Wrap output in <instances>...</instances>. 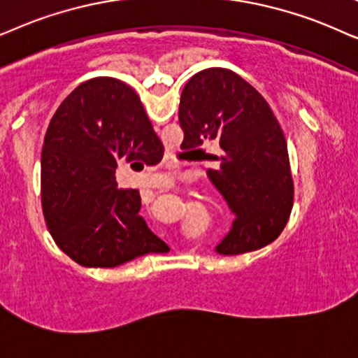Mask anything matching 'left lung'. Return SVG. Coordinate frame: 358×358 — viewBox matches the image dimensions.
I'll list each match as a JSON object with an SVG mask.
<instances>
[{"label":"left lung","instance_id":"left-lung-1","mask_svg":"<svg viewBox=\"0 0 358 358\" xmlns=\"http://www.w3.org/2000/svg\"><path fill=\"white\" fill-rule=\"evenodd\" d=\"M182 149L214 162L208 178L236 219L216 252L241 255L273 242L293 208L287 141L268 103L232 70L206 69L185 85L178 109ZM218 144L216 155L203 145Z\"/></svg>","mask_w":358,"mask_h":358}]
</instances>
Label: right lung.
<instances>
[{"instance_id": "1", "label": "right lung", "mask_w": 358, "mask_h": 358, "mask_svg": "<svg viewBox=\"0 0 358 358\" xmlns=\"http://www.w3.org/2000/svg\"><path fill=\"white\" fill-rule=\"evenodd\" d=\"M159 154L164 145L126 83L96 76L64 99L45 134L41 194L47 229L71 260L113 268L169 250L139 214V192L116 183L119 165H155Z\"/></svg>"}]
</instances>
